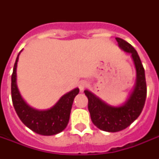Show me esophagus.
I'll return each instance as SVG.
<instances>
[{
    "instance_id": "34e87169",
    "label": "esophagus",
    "mask_w": 159,
    "mask_h": 159,
    "mask_svg": "<svg viewBox=\"0 0 159 159\" xmlns=\"http://www.w3.org/2000/svg\"><path fill=\"white\" fill-rule=\"evenodd\" d=\"M87 86H88V83H87V82H85V81H82V82H81L79 83L78 87H79L80 91H83V90L87 87Z\"/></svg>"
}]
</instances>
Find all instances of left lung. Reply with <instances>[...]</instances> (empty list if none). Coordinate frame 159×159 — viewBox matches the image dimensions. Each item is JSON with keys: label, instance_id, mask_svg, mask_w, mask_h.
I'll return each mask as SVG.
<instances>
[{"label": "left lung", "instance_id": "obj_1", "mask_svg": "<svg viewBox=\"0 0 159 159\" xmlns=\"http://www.w3.org/2000/svg\"><path fill=\"white\" fill-rule=\"evenodd\" d=\"M116 39L124 51L131 53L134 62L137 78L133 92L123 106L115 107L106 104L89 91H84L88 98V110L92 123L106 132H118L130 125L143 111L147 96L144 68L138 53L125 40L120 38Z\"/></svg>", "mask_w": 159, "mask_h": 159}]
</instances>
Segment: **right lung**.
I'll list each match as a JSON object with an SVG mask.
<instances>
[{"mask_svg": "<svg viewBox=\"0 0 159 159\" xmlns=\"http://www.w3.org/2000/svg\"><path fill=\"white\" fill-rule=\"evenodd\" d=\"M16 57L11 75V98L14 108L20 120L34 132L41 135H54L62 132L69 121L72 102L79 89L72 90L62 96L52 108L38 111L26 104L22 99L16 86V67L19 59Z\"/></svg>", "mask_w": 159, "mask_h": 159, "instance_id": "1", "label": "right lung"}]
</instances>
